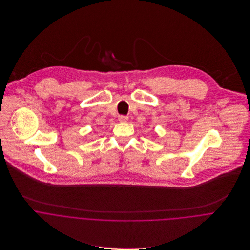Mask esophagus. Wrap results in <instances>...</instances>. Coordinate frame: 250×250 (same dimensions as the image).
Returning a JSON list of instances; mask_svg holds the SVG:
<instances>
[{"instance_id": "obj_1", "label": "esophagus", "mask_w": 250, "mask_h": 250, "mask_svg": "<svg viewBox=\"0 0 250 250\" xmlns=\"http://www.w3.org/2000/svg\"><path fill=\"white\" fill-rule=\"evenodd\" d=\"M118 120L120 122H126L128 120V116H126V115H119L118 116Z\"/></svg>"}]
</instances>
